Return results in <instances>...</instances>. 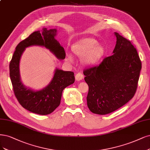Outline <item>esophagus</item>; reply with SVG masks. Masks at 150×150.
Wrapping results in <instances>:
<instances>
[{
	"label": "esophagus",
	"mask_w": 150,
	"mask_h": 150,
	"mask_svg": "<svg viewBox=\"0 0 150 150\" xmlns=\"http://www.w3.org/2000/svg\"><path fill=\"white\" fill-rule=\"evenodd\" d=\"M83 78H84V76H83V74H82L81 73H77V74H76V76H75V79H76V80L77 81H79L82 80Z\"/></svg>",
	"instance_id": "34e87169"
}]
</instances>
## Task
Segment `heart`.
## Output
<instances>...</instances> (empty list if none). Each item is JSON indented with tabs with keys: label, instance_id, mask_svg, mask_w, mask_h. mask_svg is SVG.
<instances>
[{
	"label": "heart",
	"instance_id": "obj_1",
	"mask_svg": "<svg viewBox=\"0 0 150 150\" xmlns=\"http://www.w3.org/2000/svg\"><path fill=\"white\" fill-rule=\"evenodd\" d=\"M73 53L82 57V63L85 65L91 66L96 64L103 57L105 53L104 46L97 43V41L91 37L83 38L74 43L71 47ZM67 59L73 61V57L70 54L66 55Z\"/></svg>",
	"mask_w": 150,
	"mask_h": 150
}]
</instances>
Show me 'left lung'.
<instances>
[{
    "label": "left lung",
    "instance_id": "left-lung-1",
    "mask_svg": "<svg viewBox=\"0 0 150 150\" xmlns=\"http://www.w3.org/2000/svg\"><path fill=\"white\" fill-rule=\"evenodd\" d=\"M113 54L98 66L84 70L89 86L87 104L94 113L105 115L117 110L135 95L142 69L137 51L130 41L117 32Z\"/></svg>",
    "mask_w": 150,
    "mask_h": 150
}]
</instances>
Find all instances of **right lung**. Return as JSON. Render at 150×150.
<instances>
[{"label":"right lung","mask_w":150,"mask_h":150,"mask_svg":"<svg viewBox=\"0 0 150 150\" xmlns=\"http://www.w3.org/2000/svg\"><path fill=\"white\" fill-rule=\"evenodd\" d=\"M56 35V28H43L42 31L34 32L17 46L9 65L10 77L18 102L25 109L39 115L50 114L59 105L63 89L74 82V73L56 68L53 79L47 86L41 90H33L25 86L21 81L20 61L25 48L32 46H42L58 59H64L65 51L55 38Z\"/></svg>","instance_id":"right-lung-1"}]
</instances>
